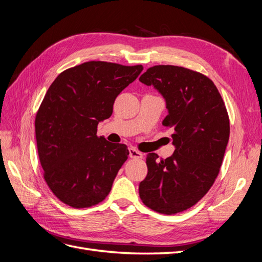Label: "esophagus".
<instances>
[{
  "label": "esophagus",
  "instance_id": "obj_1",
  "mask_svg": "<svg viewBox=\"0 0 262 262\" xmlns=\"http://www.w3.org/2000/svg\"><path fill=\"white\" fill-rule=\"evenodd\" d=\"M129 156L133 159H141L143 158V154L141 151L137 150L134 147H130L129 148Z\"/></svg>",
  "mask_w": 262,
  "mask_h": 262
}]
</instances>
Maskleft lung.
I'll use <instances>...</instances> for the list:
<instances>
[{
  "mask_svg": "<svg viewBox=\"0 0 262 262\" xmlns=\"http://www.w3.org/2000/svg\"><path fill=\"white\" fill-rule=\"evenodd\" d=\"M140 81L164 96L168 115L162 124L172 129L176 146L166 159L147 155L140 197L154 211L174 214L200 202L217 179L230 137L229 115L217 86L197 71L158 65Z\"/></svg>",
  "mask_w": 262,
  "mask_h": 262,
  "instance_id": "1",
  "label": "left lung"
}]
</instances>
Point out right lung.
<instances>
[{
    "mask_svg": "<svg viewBox=\"0 0 262 262\" xmlns=\"http://www.w3.org/2000/svg\"><path fill=\"white\" fill-rule=\"evenodd\" d=\"M142 70V65L93 60L53 81L34 127L44 180L60 202L86 208L110 194L129 150L98 137L97 124L110 118L116 97Z\"/></svg>",
    "mask_w": 262,
    "mask_h": 262,
    "instance_id": "obj_1",
    "label": "right lung"
}]
</instances>
